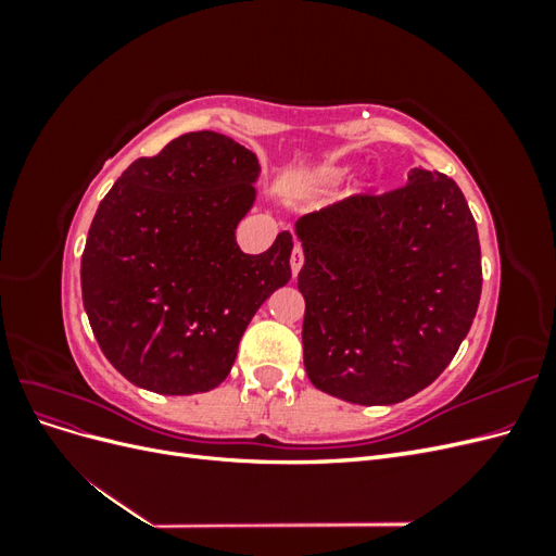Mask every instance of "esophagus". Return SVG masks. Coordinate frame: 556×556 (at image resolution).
I'll return each instance as SVG.
<instances>
[{
  "label": "esophagus",
  "instance_id": "obj_1",
  "mask_svg": "<svg viewBox=\"0 0 556 556\" xmlns=\"http://www.w3.org/2000/svg\"><path fill=\"white\" fill-rule=\"evenodd\" d=\"M290 264H292V276L296 278V276H299V271H301V266H304V252H301V248H299V245H294V250H292Z\"/></svg>",
  "mask_w": 556,
  "mask_h": 556
}]
</instances>
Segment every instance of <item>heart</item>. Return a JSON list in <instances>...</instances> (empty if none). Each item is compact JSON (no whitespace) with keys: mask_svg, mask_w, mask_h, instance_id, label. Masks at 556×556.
I'll return each instance as SVG.
<instances>
[{"mask_svg":"<svg viewBox=\"0 0 556 556\" xmlns=\"http://www.w3.org/2000/svg\"><path fill=\"white\" fill-rule=\"evenodd\" d=\"M345 166H329V169H323L315 178L323 180V182H331V180H339L345 176Z\"/></svg>","mask_w":556,"mask_h":556,"instance_id":"1","label":"heart"}]
</instances>
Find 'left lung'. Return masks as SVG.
Returning <instances> with one entry per match:
<instances>
[{
	"label": "left lung",
	"mask_w": 556,
	"mask_h": 556,
	"mask_svg": "<svg viewBox=\"0 0 556 556\" xmlns=\"http://www.w3.org/2000/svg\"><path fill=\"white\" fill-rule=\"evenodd\" d=\"M311 382L359 406L406 401L439 378L473 325L480 241L459 185L410 169L387 194L299 217Z\"/></svg>",
	"instance_id": "8db88e82"
}]
</instances>
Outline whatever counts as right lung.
<instances>
[{"mask_svg": "<svg viewBox=\"0 0 556 556\" xmlns=\"http://www.w3.org/2000/svg\"><path fill=\"white\" fill-rule=\"evenodd\" d=\"M260 162L217 131L139 157L99 204L80 257L83 306L117 374L185 396L220 384L252 315L292 278V233L245 255L237 227Z\"/></svg>", "mask_w": 556, "mask_h": 556, "instance_id": "add662e5", "label": "right lung"}]
</instances>
